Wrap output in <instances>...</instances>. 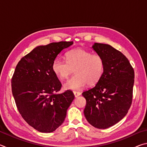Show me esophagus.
<instances>
[{"instance_id": "obj_1", "label": "esophagus", "mask_w": 147, "mask_h": 147, "mask_svg": "<svg viewBox=\"0 0 147 147\" xmlns=\"http://www.w3.org/2000/svg\"><path fill=\"white\" fill-rule=\"evenodd\" d=\"M73 93H74V96H75V97H77V96H80V94H81L80 92L76 91H73Z\"/></svg>"}]
</instances>
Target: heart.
I'll list each match as a JSON object with an SVG mask.
<instances>
[{
	"label": "heart",
	"mask_w": 147,
	"mask_h": 147,
	"mask_svg": "<svg viewBox=\"0 0 147 147\" xmlns=\"http://www.w3.org/2000/svg\"><path fill=\"white\" fill-rule=\"evenodd\" d=\"M65 57L66 62L56 58L52 63L53 73L61 80L67 78L74 70L75 74L64 84L65 89H80L87 84L95 85L101 79L104 71V61L101 56L76 48L67 52Z\"/></svg>",
	"instance_id": "b5f03b06"
}]
</instances>
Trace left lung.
<instances>
[{"label": "left lung", "instance_id": "obj_1", "mask_svg": "<svg viewBox=\"0 0 147 147\" xmlns=\"http://www.w3.org/2000/svg\"><path fill=\"white\" fill-rule=\"evenodd\" d=\"M93 49L102 57L104 71L95 86L82 93L84 113L92 126L105 129L120 121L130 108L134 70L128 58L109 45L95 43Z\"/></svg>", "mask_w": 147, "mask_h": 147}]
</instances>
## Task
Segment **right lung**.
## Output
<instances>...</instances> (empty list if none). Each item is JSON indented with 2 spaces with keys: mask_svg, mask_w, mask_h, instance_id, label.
Returning <instances> with one entry per match:
<instances>
[{
  "mask_svg": "<svg viewBox=\"0 0 147 147\" xmlns=\"http://www.w3.org/2000/svg\"><path fill=\"white\" fill-rule=\"evenodd\" d=\"M73 43L60 41L37 47L18 62L11 78L12 94L19 113L40 132L56 130L74 98L71 90L58 93L61 84L52 70L58 54Z\"/></svg>",
  "mask_w": 147,
  "mask_h": 147,
  "instance_id": "right-lung-1",
  "label": "right lung"
}]
</instances>
